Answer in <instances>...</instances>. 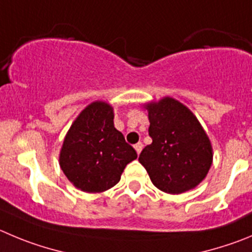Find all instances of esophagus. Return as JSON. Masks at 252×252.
<instances>
[{
    "instance_id": "34e87169",
    "label": "esophagus",
    "mask_w": 252,
    "mask_h": 252,
    "mask_svg": "<svg viewBox=\"0 0 252 252\" xmlns=\"http://www.w3.org/2000/svg\"><path fill=\"white\" fill-rule=\"evenodd\" d=\"M134 149H135V152H137L138 154H140V152H142V149H143L142 143H137V144L134 145Z\"/></svg>"
}]
</instances>
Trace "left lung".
I'll use <instances>...</instances> for the list:
<instances>
[{
  "instance_id": "left-lung-1",
  "label": "left lung",
  "mask_w": 252,
  "mask_h": 252,
  "mask_svg": "<svg viewBox=\"0 0 252 252\" xmlns=\"http://www.w3.org/2000/svg\"><path fill=\"white\" fill-rule=\"evenodd\" d=\"M152 144L139 155L153 184L168 194H182L205 179L213 163V148L191 110L165 97L144 105Z\"/></svg>"
}]
</instances>
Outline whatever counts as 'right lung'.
<instances>
[{
  "label": "right lung",
  "instance_id": "add662e5",
  "mask_svg": "<svg viewBox=\"0 0 252 252\" xmlns=\"http://www.w3.org/2000/svg\"><path fill=\"white\" fill-rule=\"evenodd\" d=\"M112 105L93 102L73 122L63 140L60 165L68 180L86 192H102L121 180L137 152L114 128Z\"/></svg>",
  "mask_w": 252,
  "mask_h": 252
}]
</instances>
